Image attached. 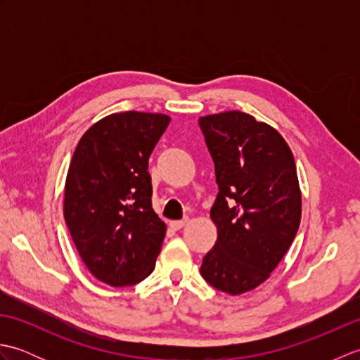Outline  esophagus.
Listing matches in <instances>:
<instances>
[{
    "label": "esophagus",
    "mask_w": 360,
    "mask_h": 360,
    "mask_svg": "<svg viewBox=\"0 0 360 360\" xmlns=\"http://www.w3.org/2000/svg\"><path fill=\"white\" fill-rule=\"evenodd\" d=\"M187 224V219H181V221H172L170 223V227L173 229V231H181L182 227H184Z\"/></svg>",
    "instance_id": "34e87169"
}]
</instances>
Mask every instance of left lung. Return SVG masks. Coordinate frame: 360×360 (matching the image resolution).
Returning <instances> with one entry per match:
<instances>
[{
    "mask_svg": "<svg viewBox=\"0 0 360 360\" xmlns=\"http://www.w3.org/2000/svg\"><path fill=\"white\" fill-rule=\"evenodd\" d=\"M200 127L218 184L210 210L218 238L201 275L240 295L269 278L295 238L302 218L295 160L277 129L250 114H210Z\"/></svg>",
    "mask_w": 360,
    "mask_h": 360,
    "instance_id": "obj_1",
    "label": "left lung"
}]
</instances>
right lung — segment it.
Here are the masks:
<instances>
[{
  "label": "right lung",
  "mask_w": 360,
  "mask_h": 360,
  "mask_svg": "<svg viewBox=\"0 0 360 360\" xmlns=\"http://www.w3.org/2000/svg\"><path fill=\"white\" fill-rule=\"evenodd\" d=\"M168 124L165 114H110L72 155L65 221L88 271L110 286L136 285L155 269L167 227L151 207L148 158Z\"/></svg>",
  "instance_id": "1"
}]
</instances>
